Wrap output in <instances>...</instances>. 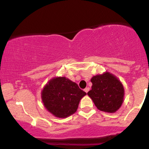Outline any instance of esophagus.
Wrapping results in <instances>:
<instances>
[{
  "label": "esophagus",
  "instance_id": "34e87169",
  "mask_svg": "<svg viewBox=\"0 0 149 149\" xmlns=\"http://www.w3.org/2000/svg\"><path fill=\"white\" fill-rule=\"evenodd\" d=\"M89 90H90V88H86L84 89V91L86 92V93H88Z\"/></svg>",
  "mask_w": 149,
  "mask_h": 149
}]
</instances>
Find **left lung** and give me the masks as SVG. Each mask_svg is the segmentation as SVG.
I'll use <instances>...</instances> for the list:
<instances>
[{"label": "left lung", "instance_id": "obj_1", "mask_svg": "<svg viewBox=\"0 0 149 149\" xmlns=\"http://www.w3.org/2000/svg\"><path fill=\"white\" fill-rule=\"evenodd\" d=\"M92 90L88 95L99 110L114 113L118 110L124 99V88L114 75L105 72L93 76L91 79Z\"/></svg>", "mask_w": 149, "mask_h": 149}]
</instances>
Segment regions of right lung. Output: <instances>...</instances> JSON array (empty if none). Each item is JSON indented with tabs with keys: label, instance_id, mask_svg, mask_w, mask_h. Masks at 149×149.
Listing matches in <instances>:
<instances>
[{
	"label": "right lung",
	"instance_id": "add662e5",
	"mask_svg": "<svg viewBox=\"0 0 149 149\" xmlns=\"http://www.w3.org/2000/svg\"><path fill=\"white\" fill-rule=\"evenodd\" d=\"M86 93L66 77H56L49 80L41 92L44 106L57 118L72 115L78 109L80 100Z\"/></svg>",
	"mask_w": 149,
	"mask_h": 149
}]
</instances>
